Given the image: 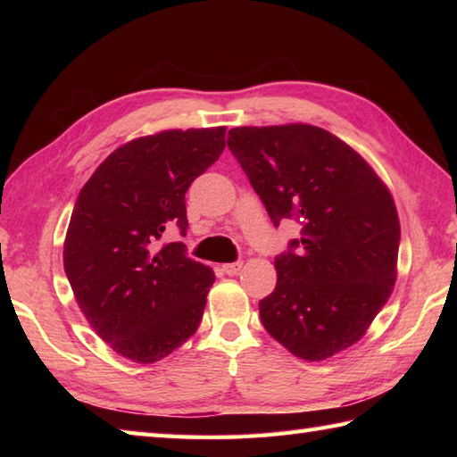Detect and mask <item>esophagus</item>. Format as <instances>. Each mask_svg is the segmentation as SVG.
I'll list each match as a JSON object with an SVG mask.
<instances>
[{"mask_svg":"<svg viewBox=\"0 0 457 457\" xmlns=\"http://www.w3.org/2000/svg\"><path fill=\"white\" fill-rule=\"evenodd\" d=\"M241 265H244V263H239V261H237V263H228V265H223V267H221V270H223V273H226V275L234 277V275H237L239 270H241Z\"/></svg>","mask_w":457,"mask_h":457,"instance_id":"34e87169","label":"esophagus"}]
</instances>
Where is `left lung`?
Returning a JSON list of instances; mask_svg holds the SVG:
<instances>
[{
  "instance_id": "8db88e82",
  "label": "left lung",
  "mask_w": 457,
  "mask_h": 457,
  "mask_svg": "<svg viewBox=\"0 0 457 457\" xmlns=\"http://www.w3.org/2000/svg\"><path fill=\"white\" fill-rule=\"evenodd\" d=\"M228 147L275 226H300L275 259V290L259 303L265 329L306 361L357 344L396 280L401 223L391 190L361 154L316 125L234 128Z\"/></svg>"
}]
</instances>
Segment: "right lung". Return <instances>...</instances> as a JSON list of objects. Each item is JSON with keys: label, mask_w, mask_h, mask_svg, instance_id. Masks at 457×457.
<instances>
[{"label": "right lung", "mask_w": 457, "mask_h": 457, "mask_svg": "<svg viewBox=\"0 0 457 457\" xmlns=\"http://www.w3.org/2000/svg\"><path fill=\"white\" fill-rule=\"evenodd\" d=\"M228 128L167 129L115 149L76 198L64 270L84 318L115 353L147 365L196 334L216 275L182 244L187 194L226 147Z\"/></svg>", "instance_id": "1"}]
</instances>
